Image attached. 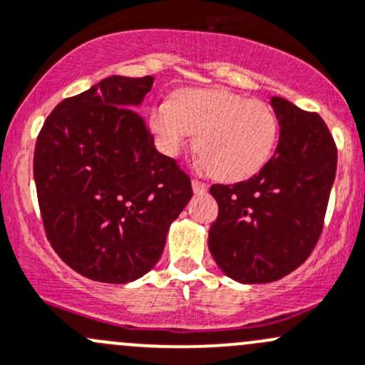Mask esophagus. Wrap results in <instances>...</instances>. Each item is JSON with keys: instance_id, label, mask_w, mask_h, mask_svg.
<instances>
[{"instance_id": "34e87169", "label": "esophagus", "mask_w": 365, "mask_h": 365, "mask_svg": "<svg viewBox=\"0 0 365 365\" xmlns=\"http://www.w3.org/2000/svg\"><path fill=\"white\" fill-rule=\"evenodd\" d=\"M192 189H194L195 194H202V192H206L208 185H206V183H202V182H199V180H192Z\"/></svg>"}]
</instances>
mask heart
<instances>
[{
  "mask_svg": "<svg viewBox=\"0 0 365 365\" xmlns=\"http://www.w3.org/2000/svg\"><path fill=\"white\" fill-rule=\"evenodd\" d=\"M148 125L159 150L175 157L195 134V152L224 182L262 170L273 155L279 124L267 103L222 89H183L153 106Z\"/></svg>",
  "mask_w": 365,
  "mask_h": 365,
  "instance_id": "1",
  "label": "heart"
}]
</instances>
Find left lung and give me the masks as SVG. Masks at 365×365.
Instances as JSON below:
<instances>
[{
  "instance_id": "1",
  "label": "left lung",
  "mask_w": 365,
  "mask_h": 365,
  "mask_svg": "<svg viewBox=\"0 0 365 365\" xmlns=\"http://www.w3.org/2000/svg\"><path fill=\"white\" fill-rule=\"evenodd\" d=\"M279 124L274 155L252 178L212 185L218 217L208 232L215 262L240 283H269L313 252L336 178L337 148L318 113L271 98Z\"/></svg>"
}]
</instances>
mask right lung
Listing matches in <instances>:
<instances>
[{
    "label": "right lung",
    "mask_w": 365,
    "mask_h": 365,
    "mask_svg": "<svg viewBox=\"0 0 365 365\" xmlns=\"http://www.w3.org/2000/svg\"><path fill=\"white\" fill-rule=\"evenodd\" d=\"M153 76H108L61 101L34 148V183L57 255L94 282L128 283L160 259L192 185L136 112Z\"/></svg>",
    "instance_id": "obj_1"
}]
</instances>
